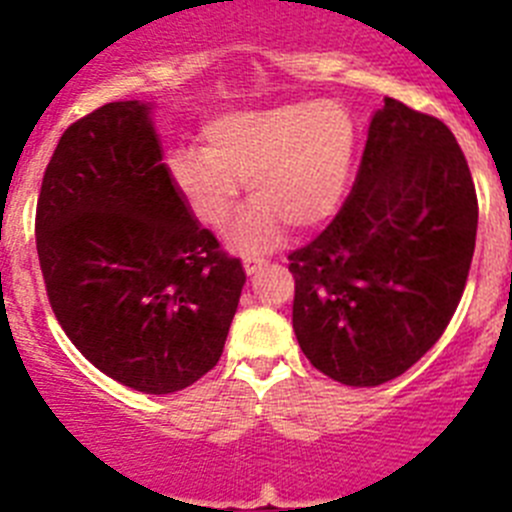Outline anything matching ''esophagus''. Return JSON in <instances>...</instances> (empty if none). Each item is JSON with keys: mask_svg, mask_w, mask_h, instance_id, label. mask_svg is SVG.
I'll use <instances>...</instances> for the list:
<instances>
[{"mask_svg": "<svg viewBox=\"0 0 512 512\" xmlns=\"http://www.w3.org/2000/svg\"><path fill=\"white\" fill-rule=\"evenodd\" d=\"M264 266H266L264 259H246V261H243V269H246L248 277H253V274H259V271L264 269Z\"/></svg>", "mask_w": 512, "mask_h": 512, "instance_id": "34e87169", "label": "esophagus"}]
</instances>
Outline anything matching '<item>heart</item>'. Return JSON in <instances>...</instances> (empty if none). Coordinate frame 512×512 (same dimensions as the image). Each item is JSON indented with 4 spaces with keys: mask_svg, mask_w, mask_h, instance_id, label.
Masks as SVG:
<instances>
[{
    "mask_svg": "<svg viewBox=\"0 0 512 512\" xmlns=\"http://www.w3.org/2000/svg\"><path fill=\"white\" fill-rule=\"evenodd\" d=\"M205 148L169 153V176L184 205L202 225L230 223L241 182L251 207L230 230L235 251H266L284 228L312 230L328 223L346 197L359 128L336 99L287 102L212 117Z\"/></svg>",
    "mask_w": 512,
    "mask_h": 512,
    "instance_id": "b5f03b06",
    "label": "heart"
}]
</instances>
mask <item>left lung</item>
<instances>
[{"label":"left lung","mask_w":512,"mask_h":512,"mask_svg":"<svg viewBox=\"0 0 512 512\" xmlns=\"http://www.w3.org/2000/svg\"><path fill=\"white\" fill-rule=\"evenodd\" d=\"M474 238L477 194L454 133L387 97L341 212L289 253L302 354L348 387L408 372L459 305Z\"/></svg>","instance_id":"obj_1"}]
</instances>
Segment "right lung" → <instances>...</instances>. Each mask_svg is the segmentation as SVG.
<instances>
[{
    "instance_id": "obj_1",
    "label": "right lung",
    "mask_w": 512,
    "mask_h": 512,
    "mask_svg": "<svg viewBox=\"0 0 512 512\" xmlns=\"http://www.w3.org/2000/svg\"><path fill=\"white\" fill-rule=\"evenodd\" d=\"M35 243L58 323L99 372L146 395L205 377L246 271L171 184L153 102H110L58 140Z\"/></svg>"
}]
</instances>
